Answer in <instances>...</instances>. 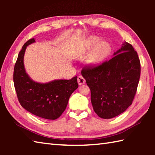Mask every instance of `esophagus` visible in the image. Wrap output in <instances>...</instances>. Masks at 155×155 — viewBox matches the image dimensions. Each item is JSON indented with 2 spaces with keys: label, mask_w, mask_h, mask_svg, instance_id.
<instances>
[{
  "label": "esophagus",
  "mask_w": 155,
  "mask_h": 155,
  "mask_svg": "<svg viewBox=\"0 0 155 155\" xmlns=\"http://www.w3.org/2000/svg\"><path fill=\"white\" fill-rule=\"evenodd\" d=\"M77 81H78V83L79 85H82L85 83V82H86V81H85L84 78L83 77V76H79V77H78L77 78Z\"/></svg>",
  "instance_id": "esophagus-1"
}]
</instances>
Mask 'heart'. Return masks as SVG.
<instances>
[{
	"label": "heart",
	"mask_w": 155,
	"mask_h": 155,
	"mask_svg": "<svg viewBox=\"0 0 155 155\" xmlns=\"http://www.w3.org/2000/svg\"><path fill=\"white\" fill-rule=\"evenodd\" d=\"M100 39L97 37H93L88 39V47L92 48L96 46L100 42ZM111 47L107 42H101L95 48L93 53L88 58V62L91 64H97L101 62L110 53Z\"/></svg>",
	"instance_id": "b5f03b06"
}]
</instances>
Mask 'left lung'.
<instances>
[{
  "label": "left lung",
  "mask_w": 155,
  "mask_h": 155,
  "mask_svg": "<svg viewBox=\"0 0 155 155\" xmlns=\"http://www.w3.org/2000/svg\"><path fill=\"white\" fill-rule=\"evenodd\" d=\"M109 61L88 64L81 73L91 89L93 109L108 119L123 113L132 104L139 84L140 62L133 46L124 42Z\"/></svg>",
  "instance_id": "obj_1"
}]
</instances>
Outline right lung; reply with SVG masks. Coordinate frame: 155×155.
<instances>
[{"label": "right lung", "mask_w": 155, "mask_h": 155, "mask_svg": "<svg viewBox=\"0 0 155 155\" xmlns=\"http://www.w3.org/2000/svg\"><path fill=\"white\" fill-rule=\"evenodd\" d=\"M35 42V38L28 40L19 52L13 73L15 91L25 109L41 118L55 120L65 110L71 94L78 87L77 77L45 84L32 81L26 73L23 58L26 48Z\"/></svg>", "instance_id": "right-lung-1"}]
</instances>
